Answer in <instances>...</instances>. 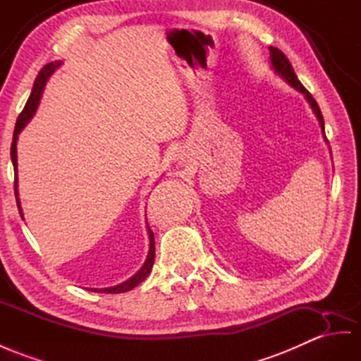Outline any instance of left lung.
Wrapping results in <instances>:
<instances>
[{"label": "left lung", "instance_id": "1", "mask_svg": "<svg viewBox=\"0 0 361 361\" xmlns=\"http://www.w3.org/2000/svg\"><path fill=\"white\" fill-rule=\"evenodd\" d=\"M269 50H270L271 66H273V68H274V71L277 73V75H279L286 82V84H290L293 88L300 91L302 94L307 97L308 104L311 105L314 114H316V117L319 120L320 128H322V134H323V137H325V142L328 143V138L325 135V122H323V116H322V111H320V108L317 105V102L314 100V97L311 96V92L300 84V80L298 79V76H295V73L293 70V66L290 63L288 58H286L285 54L279 49H276V47H269Z\"/></svg>", "mask_w": 361, "mask_h": 361}]
</instances>
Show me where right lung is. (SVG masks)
Instances as JSON below:
<instances>
[{"instance_id":"obj_1","label":"right lung","mask_w":361,"mask_h":361,"mask_svg":"<svg viewBox=\"0 0 361 361\" xmlns=\"http://www.w3.org/2000/svg\"><path fill=\"white\" fill-rule=\"evenodd\" d=\"M62 62L54 61L47 63V66L42 67V70L38 73V76L35 79V84L32 88V94L27 100V104L24 106V109L21 111V114L18 116L16 125H15V131H13V142H12V147H11V159L13 163V171H15V198H16V206L18 210H20V215L24 219L23 215V209H21V202H20V197H18V161H16V142H18V134H20L24 126L29 123V120L33 117V114L36 113V108L39 105V99L42 96V91L45 87V82L49 80V78L53 75L54 70H56ZM147 235H149V252H147V257L143 264V267L138 270L133 277H129L128 281H125L123 283H118L116 286H109V288H90L91 291L96 293H111V294H117V293H126L129 290H133L134 286H137L140 282H143L147 274L151 273L152 265H154V259H155V244H154V233L152 230L147 226Z\"/></svg>"}]
</instances>
